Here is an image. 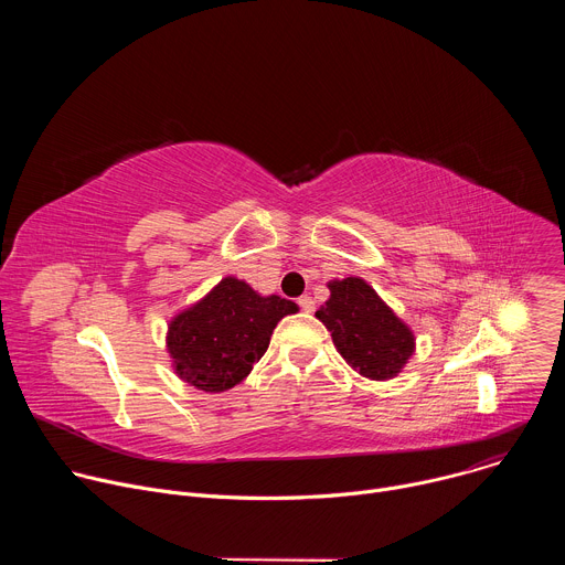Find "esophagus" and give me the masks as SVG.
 Segmentation results:
<instances>
[{
  "mask_svg": "<svg viewBox=\"0 0 565 565\" xmlns=\"http://www.w3.org/2000/svg\"><path fill=\"white\" fill-rule=\"evenodd\" d=\"M297 303H299V308H301L303 312H312V310H315V301H312L310 297H299Z\"/></svg>",
  "mask_w": 565,
  "mask_h": 565,
  "instance_id": "esophagus-1",
  "label": "esophagus"
}]
</instances>
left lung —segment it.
<instances>
[{"label": "left lung", "mask_w": 565, "mask_h": 565, "mask_svg": "<svg viewBox=\"0 0 565 565\" xmlns=\"http://www.w3.org/2000/svg\"><path fill=\"white\" fill-rule=\"evenodd\" d=\"M331 299L315 317L324 324L340 355L364 377L388 380L414 353L409 327L360 277L331 281Z\"/></svg>", "instance_id": "obj_1"}]
</instances>
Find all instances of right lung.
Returning <instances> with one entry per match:
<instances>
[{
	"label": "right lung",
	"instance_id": "1",
	"mask_svg": "<svg viewBox=\"0 0 565 565\" xmlns=\"http://www.w3.org/2000/svg\"><path fill=\"white\" fill-rule=\"evenodd\" d=\"M292 312L297 303L225 277L170 324L168 351L179 377L210 393L232 388L268 351L277 321Z\"/></svg>",
	"mask_w": 565,
	"mask_h": 565
}]
</instances>
